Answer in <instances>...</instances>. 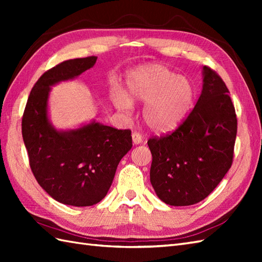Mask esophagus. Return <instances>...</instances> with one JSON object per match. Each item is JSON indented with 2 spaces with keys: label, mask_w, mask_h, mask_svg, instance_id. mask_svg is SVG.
<instances>
[{
  "label": "esophagus",
  "mask_w": 262,
  "mask_h": 262,
  "mask_svg": "<svg viewBox=\"0 0 262 262\" xmlns=\"http://www.w3.org/2000/svg\"><path fill=\"white\" fill-rule=\"evenodd\" d=\"M132 140H133V144L138 145V144L142 143V136H141V134H138V133L135 132L132 134Z\"/></svg>",
  "instance_id": "1"
}]
</instances>
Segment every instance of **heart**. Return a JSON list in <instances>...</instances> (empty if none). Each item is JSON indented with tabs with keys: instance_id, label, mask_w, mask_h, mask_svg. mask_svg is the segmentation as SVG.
Instances as JSON below:
<instances>
[{
	"instance_id": "1",
	"label": "heart",
	"mask_w": 262,
	"mask_h": 262,
	"mask_svg": "<svg viewBox=\"0 0 262 262\" xmlns=\"http://www.w3.org/2000/svg\"><path fill=\"white\" fill-rule=\"evenodd\" d=\"M193 94L192 83L187 77L152 64L130 72L126 93L115 91L111 99L121 111L130 110L132 102L146 103L143 109L145 125L155 134H169L187 118Z\"/></svg>"
}]
</instances>
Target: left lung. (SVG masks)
<instances>
[{"label": "left lung", "instance_id": "obj_1", "mask_svg": "<svg viewBox=\"0 0 262 262\" xmlns=\"http://www.w3.org/2000/svg\"><path fill=\"white\" fill-rule=\"evenodd\" d=\"M229 89L207 66L194 108L177 130L147 142L149 180L157 196L171 206L202 202L230 170L237 130Z\"/></svg>", "mask_w": 262, "mask_h": 262}]
</instances>
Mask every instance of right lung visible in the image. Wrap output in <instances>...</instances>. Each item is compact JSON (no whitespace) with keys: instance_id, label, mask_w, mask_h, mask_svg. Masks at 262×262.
Instances as JSON below:
<instances>
[{"instance_id":"1","label":"right lung","mask_w":262,"mask_h":262,"mask_svg":"<svg viewBox=\"0 0 262 262\" xmlns=\"http://www.w3.org/2000/svg\"><path fill=\"white\" fill-rule=\"evenodd\" d=\"M97 56L65 60L45 72L33 85L22 117V137L40 187L57 202L85 207L102 200L120 160L132 148V132L92 120L57 129L49 119L52 86L74 80L93 68Z\"/></svg>"}]
</instances>
